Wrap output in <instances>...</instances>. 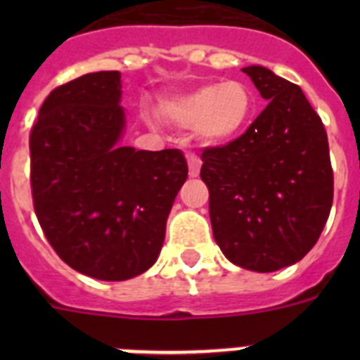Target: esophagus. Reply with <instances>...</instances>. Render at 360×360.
Instances as JSON below:
<instances>
[{
    "mask_svg": "<svg viewBox=\"0 0 360 360\" xmlns=\"http://www.w3.org/2000/svg\"><path fill=\"white\" fill-rule=\"evenodd\" d=\"M187 164H189V176L196 178L200 174V167H202V160L196 155H187Z\"/></svg>",
    "mask_w": 360,
    "mask_h": 360,
    "instance_id": "1",
    "label": "esophagus"
}]
</instances>
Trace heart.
Instances as JSON below:
<instances>
[{
  "instance_id": "1",
  "label": "heart",
  "mask_w": 360,
  "mask_h": 360,
  "mask_svg": "<svg viewBox=\"0 0 360 360\" xmlns=\"http://www.w3.org/2000/svg\"><path fill=\"white\" fill-rule=\"evenodd\" d=\"M254 104L249 84L225 81L167 98L160 104V115L176 128L196 129L200 139L209 144H225L243 133Z\"/></svg>"
}]
</instances>
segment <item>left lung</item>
<instances>
[{
	"mask_svg": "<svg viewBox=\"0 0 360 360\" xmlns=\"http://www.w3.org/2000/svg\"><path fill=\"white\" fill-rule=\"evenodd\" d=\"M269 101L236 141L202 153L212 234L229 262L274 272L317 243L333 200L323 120L297 84L263 66L243 68Z\"/></svg>",
	"mask_w": 360,
	"mask_h": 360,
	"instance_id": "1",
	"label": "left lung"
}]
</instances>
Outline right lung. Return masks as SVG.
<instances>
[{
    "instance_id": "add662e5",
    "label": "right lung",
    "mask_w": 360,
    "mask_h": 360,
    "mask_svg": "<svg viewBox=\"0 0 360 360\" xmlns=\"http://www.w3.org/2000/svg\"><path fill=\"white\" fill-rule=\"evenodd\" d=\"M120 73L57 86L30 131L34 211L57 256L103 281H124L157 262L165 221L187 178L180 149L120 146Z\"/></svg>"
}]
</instances>
